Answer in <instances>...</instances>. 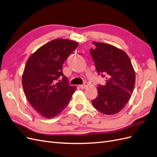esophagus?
<instances>
[{
  "label": "esophagus",
  "mask_w": 157,
  "mask_h": 157,
  "mask_svg": "<svg viewBox=\"0 0 157 157\" xmlns=\"http://www.w3.org/2000/svg\"><path fill=\"white\" fill-rule=\"evenodd\" d=\"M88 83H87V82H85V83H84V84L83 85H79V87H80V88L81 89H86V88H87V87H88Z\"/></svg>",
  "instance_id": "esophagus-1"
}]
</instances>
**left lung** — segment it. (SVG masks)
<instances>
[{
	"label": "left lung",
	"instance_id": "left-lung-1",
	"mask_svg": "<svg viewBox=\"0 0 157 157\" xmlns=\"http://www.w3.org/2000/svg\"><path fill=\"white\" fill-rule=\"evenodd\" d=\"M90 52L98 74L105 78V84L97 87V97L92 104L99 112L114 115L122 110L132 94L136 74L129 57L112 45L93 42Z\"/></svg>",
	"mask_w": 157,
	"mask_h": 157
}]
</instances>
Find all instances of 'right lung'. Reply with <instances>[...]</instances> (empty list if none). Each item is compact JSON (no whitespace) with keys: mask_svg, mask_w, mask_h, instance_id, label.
<instances>
[{"mask_svg":"<svg viewBox=\"0 0 157 157\" xmlns=\"http://www.w3.org/2000/svg\"><path fill=\"white\" fill-rule=\"evenodd\" d=\"M78 45L70 40H53L33 53L25 64L22 75L24 93L33 108L45 118L52 119L61 113L76 90L75 86L68 84L62 70L65 60Z\"/></svg>","mask_w":157,"mask_h":157,"instance_id":"add662e5","label":"right lung"}]
</instances>
